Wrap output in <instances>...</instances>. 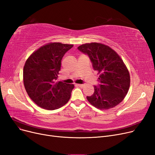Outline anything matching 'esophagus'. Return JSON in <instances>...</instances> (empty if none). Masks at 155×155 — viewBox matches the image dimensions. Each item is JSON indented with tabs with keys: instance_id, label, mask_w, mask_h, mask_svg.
Segmentation results:
<instances>
[{
	"instance_id": "34e87169",
	"label": "esophagus",
	"mask_w": 155,
	"mask_h": 155,
	"mask_svg": "<svg viewBox=\"0 0 155 155\" xmlns=\"http://www.w3.org/2000/svg\"><path fill=\"white\" fill-rule=\"evenodd\" d=\"M77 85L79 86V87H84L85 86V84H77Z\"/></svg>"
}]
</instances>
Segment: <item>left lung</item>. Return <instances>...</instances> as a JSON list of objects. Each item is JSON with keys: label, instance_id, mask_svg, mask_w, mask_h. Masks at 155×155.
Returning <instances> with one entry per match:
<instances>
[{"label": "left lung", "instance_id": "left-lung-1", "mask_svg": "<svg viewBox=\"0 0 155 155\" xmlns=\"http://www.w3.org/2000/svg\"><path fill=\"white\" fill-rule=\"evenodd\" d=\"M78 49L89 56L94 70L99 75L100 84L94 86V94L87 96L88 101L100 110H109L120 104L130 84L129 71L122 59L110 47L101 43L84 44Z\"/></svg>", "mask_w": 155, "mask_h": 155}]
</instances>
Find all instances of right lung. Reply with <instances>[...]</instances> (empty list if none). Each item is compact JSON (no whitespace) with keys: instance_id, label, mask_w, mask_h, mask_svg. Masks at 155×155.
Listing matches in <instances>:
<instances>
[{"instance_id":"add662e5","label":"right lung","mask_w":155,"mask_h":155,"mask_svg":"<svg viewBox=\"0 0 155 155\" xmlns=\"http://www.w3.org/2000/svg\"><path fill=\"white\" fill-rule=\"evenodd\" d=\"M73 44L50 42L33 52L23 68V84L31 99L42 108L54 110L68 102L73 84L56 82L61 60Z\"/></svg>"}]
</instances>
